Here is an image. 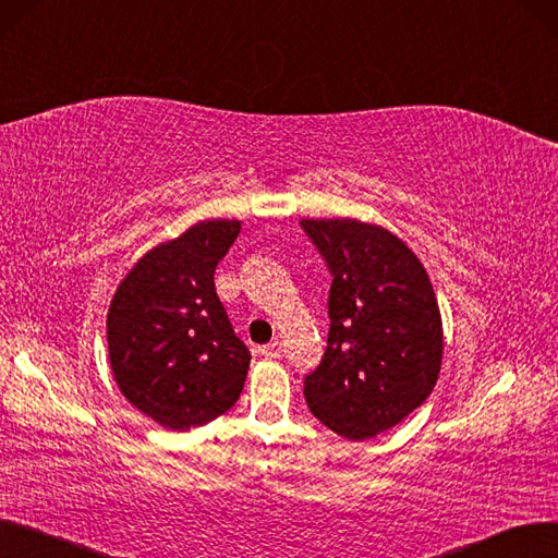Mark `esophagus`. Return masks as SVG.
I'll use <instances>...</instances> for the list:
<instances>
[{"mask_svg": "<svg viewBox=\"0 0 558 558\" xmlns=\"http://www.w3.org/2000/svg\"><path fill=\"white\" fill-rule=\"evenodd\" d=\"M283 352V343L281 341H272L267 345H260V354L267 356V360H277V356H281Z\"/></svg>", "mask_w": 558, "mask_h": 558, "instance_id": "1", "label": "esophagus"}]
</instances>
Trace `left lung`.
Listing matches in <instances>:
<instances>
[{
	"instance_id": "8db88e82",
	"label": "left lung",
	"mask_w": 558,
	"mask_h": 558,
	"mask_svg": "<svg viewBox=\"0 0 558 558\" xmlns=\"http://www.w3.org/2000/svg\"><path fill=\"white\" fill-rule=\"evenodd\" d=\"M300 225L333 277L327 350L304 398L329 430L364 441L430 396L444 354L439 304L426 267L391 231L350 217Z\"/></svg>"
}]
</instances>
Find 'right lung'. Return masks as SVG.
Masks as SVG:
<instances>
[{"instance_id":"right-lung-1","label":"right lung","mask_w":558,"mask_h":558,"mask_svg":"<svg viewBox=\"0 0 558 558\" xmlns=\"http://www.w3.org/2000/svg\"><path fill=\"white\" fill-rule=\"evenodd\" d=\"M238 219H206L146 252L107 311L109 364L121 393L169 430L225 414L244 387L252 354L215 291V267Z\"/></svg>"}]
</instances>
